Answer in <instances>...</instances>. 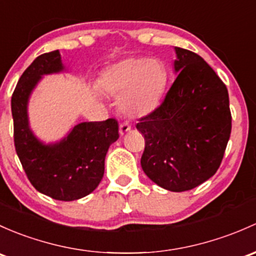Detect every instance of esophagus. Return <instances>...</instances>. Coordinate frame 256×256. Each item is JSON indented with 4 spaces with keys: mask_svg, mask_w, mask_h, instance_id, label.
I'll return each mask as SVG.
<instances>
[{
    "mask_svg": "<svg viewBox=\"0 0 256 256\" xmlns=\"http://www.w3.org/2000/svg\"><path fill=\"white\" fill-rule=\"evenodd\" d=\"M131 130V125L128 122H121L120 124V135H125L126 132Z\"/></svg>",
    "mask_w": 256,
    "mask_h": 256,
    "instance_id": "1",
    "label": "esophagus"
}]
</instances>
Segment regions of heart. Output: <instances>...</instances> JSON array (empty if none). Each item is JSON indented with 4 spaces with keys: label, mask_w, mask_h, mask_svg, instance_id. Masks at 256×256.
Returning a JSON list of instances; mask_svg holds the SVG:
<instances>
[{
    "label": "heart",
    "mask_w": 256,
    "mask_h": 256,
    "mask_svg": "<svg viewBox=\"0 0 256 256\" xmlns=\"http://www.w3.org/2000/svg\"><path fill=\"white\" fill-rule=\"evenodd\" d=\"M169 78L160 58H130L112 64L99 80V88L120 96V108L130 116H144L160 103Z\"/></svg>",
    "instance_id": "1"
}]
</instances>
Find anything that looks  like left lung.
<instances>
[{
    "mask_svg": "<svg viewBox=\"0 0 256 256\" xmlns=\"http://www.w3.org/2000/svg\"><path fill=\"white\" fill-rule=\"evenodd\" d=\"M176 80L160 106L141 118V166L169 192H186L220 168L232 130L224 83L201 56L176 48Z\"/></svg>",
    "mask_w": 256,
    "mask_h": 256,
    "instance_id": "left-lung-1",
    "label": "left lung"
}]
</instances>
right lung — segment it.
<instances>
[{
    "mask_svg": "<svg viewBox=\"0 0 256 256\" xmlns=\"http://www.w3.org/2000/svg\"><path fill=\"white\" fill-rule=\"evenodd\" d=\"M64 70L58 50L38 56L23 72L12 94L14 147L29 182L55 200L74 201L90 194L104 176L110 144L119 138L115 119L80 122L64 140L44 144L29 128V96L42 74Z\"/></svg>",
    "mask_w": 256,
    "mask_h": 256,
    "instance_id": "obj_1",
    "label": "right lung"
}]
</instances>
